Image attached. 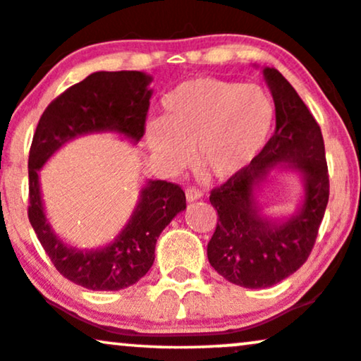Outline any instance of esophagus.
<instances>
[{
  "label": "esophagus",
  "mask_w": 361,
  "mask_h": 361,
  "mask_svg": "<svg viewBox=\"0 0 361 361\" xmlns=\"http://www.w3.org/2000/svg\"><path fill=\"white\" fill-rule=\"evenodd\" d=\"M185 197H188V201H196V199L202 197V190L197 188H188L185 189Z\"/></svg>",
  "instance_id": "1"
}]
</instances>
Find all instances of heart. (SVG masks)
Masks as SVG:
<instances>
[{"instance_id": "obj_1", "label": "heart", "mask_w": 361, "mask_h": 361, "mask_svg": "<svg viewBox=\"0 0 361 361\" xmlns=\"http://www.w3.org/2000/svg\"><path fill=\"white\" fill-rule=\"evenodd\" d=\"M164 118L147 123L152 152L171 169L189 162L230 179L260 154L274 130L275 104L255 84L197 78L172 89L162 101Z\"/></svg>"}]
</instances>
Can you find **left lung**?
<instances>
[{
    "mask_svg": "<svg viewBox=\"0 0 361 361\" xmlns=\"http://www.w3.org/2000/svg\"><path fill=\"white\" fill-rule=\"evenodd\" d=\"M275 103V131L262 152L211 189L209 202L218 213L207 243L209 264L236 286L265 289L306 264L329 199V173L319 125L290 82L274 67L264 69ZM277 163L299 168L307 179L305 204L283 225L257 216L252 188Z\"/></svg>",
    "mask_w": 361,
    "mask_h": 361,
    "instance_id": "left-lung-1",
    "label": "left lung"
}]
</instances>
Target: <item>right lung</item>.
Wrapping results in <instances>:
<instances>
[{"instance_id": "right-lung-1", "label": "right lung", "mask_w": 361, "mask_h": 361, "mask_svg": "<svg viewBox=\"0 0 361 361\" xmlns=\"http://www.w3.org/2000/svg\"><path fill=\"white\" fill-rule=\"evenodd\" d=\"M150 78L138 71L94 72L57 96L45 108L28 155V219L57 272L91 290H120L150 270L164 228L185 209L179 184L150 180L121 235L96 252L63 245L47 223L38 189V169L57 148L79 135L114 130L138 142L145 135Z\"/></svg>"}]
</instances>
